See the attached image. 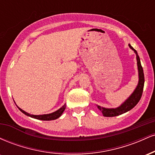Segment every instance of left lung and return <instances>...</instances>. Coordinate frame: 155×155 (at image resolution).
<instances>
[{"label":"left lung","mask_w":155,"mask_h":155,"mask_svg":"<svg viewBox=\"0 0 155 155\" xmlns=\"http://www.w3.org/2000/svg\"><path fill=\"white\" fill-rule=\"evenodd\" d=\"M129 47L132 50L134 51L135 54L136 55V60H137V66H138V82L137 84L136 89L133 93L126 99L125 101L120 105L119 107L117 108H105L103 106L96 105L97 108L102 112L103 115L104 117H116L119 115L122 114L126 113L130 110L132 109L136 106V104L139 102L140 97H141L142 93H143V85H144V74H143V68L140 64V60L139 56L138 55L136 50L133 49V47L130 44H128Z\"/></svg>","instance_id":"8db88e82"}]
</instances>
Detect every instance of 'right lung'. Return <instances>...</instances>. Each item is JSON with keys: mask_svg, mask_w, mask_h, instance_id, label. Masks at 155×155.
Listing matches in <instances>:
<instances>
[{"mask_svg": "<svg viewBox=\"0 0 155 155\" xmlns=\"http://www.w3.org/2000/svg\"><path fill=\"white\" fill-rule=\"evenodd\" d=\"M18 107V106H17ZM65 108H66V105L65 104L62 106L61 108H60L59 109L57 110L52 113L50 114H40V115H34V114H31L28 113V112L23 111L22 109H21L20 108L18 107V108L22 112L23 114L27 115L28 117H31L32 118L36 119V120H44V121H50V120H56V119L59 118V117L61 116L62 114L63 113V111H65Z\"/></svg>", "mask_w": 155, "mask_h": 155, "instance_id": "add662e5", "label": "right lung"}]
</instances>
